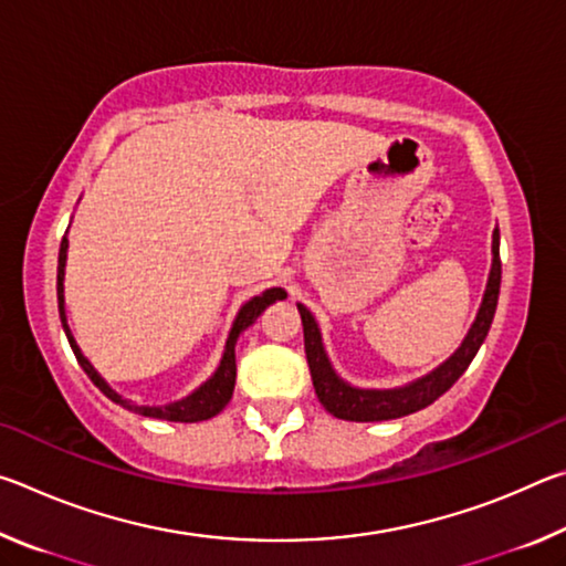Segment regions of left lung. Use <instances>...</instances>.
I'll return each instance as SVG.
<instances>
[{
  "label": "left lung",
  "instance_id": "1",
  "mask_svg": "<svg viewBox=\"0 0 566 566\" xmlns=\"http://www.w3.org/2000/svg\"><path fill=\"white\" fill-rule=\"evenodd\" d=\"M492 254L494 260H492V272H490V282H486L484 300H482V306H479V314L472 324V329H469L467 339L462 342V347L454 352L452 359H447L442 367L434 369L432 375L401 389H387V391L354 389L347 385V381H342L337 375H334L327 354H324L317 322H314L306 306L296 304L302 314L304 352H306V364H310V371H312V385L324 409L337 419H347V421H385V419L407 417L411 411L424 409L442 397L444 391L464 375L467 367L474 359V354L486 339V334H490L494 312H496V300H500V282H502L500 229H494Z\"/></svg>",
  "mask_w": 566,
  "mask_h": 566
}]
</instances>
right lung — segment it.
Returning <instances> with one entry per match:
<instances>
[{
	"instance_id": "add662e5",
	"label": "right lung",
	"mask_w": 566,
	"mask_h": 566,
	"mask_svg": "<svg viewBox=\"0 0 566 566\" xmlns=\"http://www.w3.org/2000/svg\"><path fill=\"white\" fill-rule=\"evenodd\" d=\"M64 262H66V237L62 239L60 244V266H56V302H60V317H62V327L66 332V339L72 344V352L76 361H80V367L87 371V377L94 381L102 389L104 397H109L114 405L119 407H127L132 411H137V415H145L151 419H167V421H205V419H212L214 415H219L227 405L229 399H232V391H234V379H237V361H234V344L237 337L242 334L249 324H254V319L260 317V314L266 310V306L274 304L276 300H286V292L280 290V286H274V290H266L264 294L254 296V300H249L242 310H239L237 319L232 324V332H229V339H227V349H224V357L222 364H219V369L214 371V377L205 381L202 387L197 391H191L187 399L175 401V405H167V407H137L132 405V401L122 399L117 391H114L107 381H104L97 371H94L92 364L84 359V354L76 347V342L72 337L70 327H66V319H64Z\"/></svg>"
}]
</instances>
